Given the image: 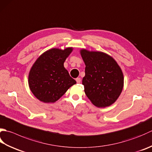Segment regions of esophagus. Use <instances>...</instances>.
I'll return each instance as SVG.
<instances>
[{
    "instance_id": "1",
    "label": "esophagus",
    "mask_w": 152,
    "mask_h": 152,
    "mask_svg": "<svg viewBox=\"0 0 152 152\" xmlns=\"http://www.w3.org/2000/svg\"><path fill=\"white\" fill-rule=\"evenodd\" d=\"M76 81L77 83H80V82H81V78H77L76 79Z\"/></svg>"
}]
</instances>
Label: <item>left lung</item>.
<instances>
[{
  "label": "left lung",
  "mask_w": 152,
  "mask_h": 152,
  "mask_svg": "<svg viewBox=\"0 0 152 152\" xmlns=\"http://www.w3.org/2000/svg\"><path fill=\"white\" fill-rule=\"evenodd\" d=\"M80 53L86 64L82 80L86 95L98 107L112 105L123 88L121 68L111 56L104 53L82 49Z\"/></svg>",
  "instance_id": "left-lung-1"
}]
</instances>
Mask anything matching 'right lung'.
I'll use <instances>...</instances> for the list:
<instances>
[{
    "instance_id": "1",
    "label": "right lung",
    "mask_w": 152,
    "mask_h": 152,
    "mask_svg": "<svg viewBox=\"0 0 152 152\" xmlns=\"http://www.w3.org/2000/svg\"><path fill=\"white\" fill-rule=\"evenodd\" d=\"M72 50L70 47L64 50L50 49L33 65L29 74V86L41 102H55L76 83L64 67V62Z\"/></svg>"
}]
</instances>
